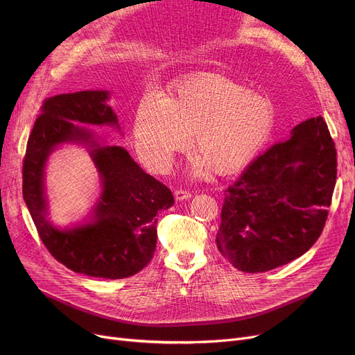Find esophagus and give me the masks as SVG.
<instances>
[{"instance_id":"obj_1","label":"esophagus","mask_w":355,"mask_h":355,"mask_svg":"<svg viewBox=\"0 0 355 355\" xmlns=\"http://www.w3.org/2000/svg\"><path fill=\"white\" fill-rule=\"evenodd\" d=\"M191 193L190 191H187V190H175L174 191V197H175V200L177 201H181V200H189V198H191Z\"/></svg>"}]
</instances>
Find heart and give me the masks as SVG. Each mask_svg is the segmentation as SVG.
I'll return each mask as SVG.
<instances>
[{
    "label": "heart",
    "instance_id": "obj_1",
    "mask_svg": "<svg viewBox=\"0 0 355 355\" xmlns=\"http://www.w3.org/2000/svg\"><path fill=\"white\" fill-rule=\"evenodd\" d=\"M275 123L269 99L214 73L197 74L178 83L170 98L145 93L134 118V137L141 159L165 170L175 154L189 146L198 153L193 173L211 166L217 174L241 170L262 149Z\"/></svg>",
    "mask_w": 355,
    "mask_h": 355
}]
</instances>
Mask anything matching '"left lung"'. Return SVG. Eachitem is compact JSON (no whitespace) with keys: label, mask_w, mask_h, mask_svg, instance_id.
Here are the masks:
<instances>
[{"label":"left lung","mask_w":355,"mask_h":355,"mask_svg":"<svg viewBox=\"0 0 355 355\" xmlns=\"http://www.w3.org/2000/svg\"><path fill=\"white\" fill-rule=\"evenodd\" d=\"M337 181V149L316 116L257 157L225 193L216 243L239 270L268 272L321 236Z\"/></svg>","instance_id":"left-lung-1"}]
</instances>
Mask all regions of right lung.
I'll return each instance as SVG.
<instances>
[{
	"label": "right lung",
	"mask_w": 355,
	"mask_h": 355,
	"mask_svg": "<svg viewBox=\"0 0 355 355\" xmlns=\"http://www.w3.org/2000/svg\"><path fill=\"white\" fill-rule=\"evenodd\" d=\"M107 90L66 93L44 101L23 161V197L51 256L70 270L93 277L123 279L142 270L157 248V213L170 209V189L130 158L125 148L101 145L82 125H112L118 116L106 103ZM64 141L89 145L103 180V194L86 225L60 231L46 220L44 166Z\"/></svg>",
	"instance_id": "obj_1"
}]
</instances>
